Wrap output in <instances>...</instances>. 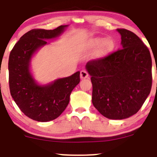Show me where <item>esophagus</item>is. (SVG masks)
Wrapping results in <instances>:
<instances>
[{"mask_svg": "<svg viewBox=\"0 0 157 157\" xmlns=\"http://www.w3.org/2000/svg\"><path fill=\"white\" fill-rule=\"evenodd\" d=\"M89 77L88 72L86 70H82L80 71V78L81 79H86Z\"/></svg>", "mask_w": 157, "mask_h": 157, "instance_id": "1", "label": "esophagus"}]
</instances>
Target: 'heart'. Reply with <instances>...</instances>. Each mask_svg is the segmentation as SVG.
Instances as JSON below:
<instances>
[{
  "mask_svg": "<svg viewBox=\"0 0 157 157\" xmlns=\"http://www.w3.org/2000/svg\"><path fill=\"white\" fill-rule=\"evenodd\" d=\"M90 46L94 50H96L100 48L98 54L99 56H103L110 53L113 50V47H114V42L113 40L110 38L105 40L101 38H94L90 41Z\"/></svg>",
  "mask_w": 157,
  "mask_h": 157,
  "instance_id": "heart-1",
  "label": "heart"
}]
</instances>
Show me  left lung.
Wrapping results in <instances>:
<instances>
[{
  "instance_id": "1",
  "label": "left lung",
  "mask_w": 157,
  "mask_h": 157,
  "mask_svg": "<svg viewBox=\"0 0 157 157\" xmlns=\"http://www.w3.org/2000/svg\"><path fill=\"white\" fill-rule=\"evenodd\" d=\"M121 49L87 62L92 101L101 114L123 120L142 107L152 86V59L147 47L132 31L118 29Z\"/></svg>"
}]
</instances>
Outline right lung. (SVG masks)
<instances>
[{
	"mask_svg": "<svg viewBox=\"0 0 157 157\" xmlns=\"http://www.w3.org/2000/svg\"><path fill=\"white\" fill-rule=\"evenodd\" d=\"M67 25L53 30L32 29L15 44L9 57V86L13 100L28 117L39 122L56 119L65 110L74 87L80 83V71L40 86L29 71L31 59L39 48L47 44L45 40L60 35Z\"/></svg>",
	"mask_w": 157,
	"mask_h": 157,
	"instance_id": "right-lung-1",
	"label": "right lung"
}]
</instances>
